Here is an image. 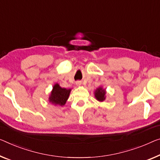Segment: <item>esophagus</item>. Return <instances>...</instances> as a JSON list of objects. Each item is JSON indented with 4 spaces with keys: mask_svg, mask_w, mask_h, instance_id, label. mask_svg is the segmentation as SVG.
Listing matches in <instances>:
<instances>
[{
    "mask_svg": "<svg viewBox=\"0 0 160 160\" xmlns=\"http://www.w3.org/2000/svg\"><path fill=\"white\" fill-rule=\"evenodd\" d=\"M75 84L77 85H78V86H79V85H80L81 84H82V82H81V81H77V82H75Z\"/></svg>",
    "mask_w": 160,
    "mask_h": 160,
    "instance_id": "obj_1",
    "label": "esophagus"
}]
</instances>
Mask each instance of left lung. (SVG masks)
I'll use <instances>...</instances> for the list:
<instances>
[{"label":"left lung","instance_id":"8db88e82","mask_svg":"<svg viewBox=\"0 0 160 160\" xmlns=\"http://www.w3.org/2000/svg\"><path fill=\"white\" fill-rule=\"evenodd\" d=\"M106 92L105 89L102 87H99L95 91V97L98 101L102 102L106 99Z\"/></svg>","mask_w":160,"mask_h":160}]
</instances>
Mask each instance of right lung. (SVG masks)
I'll use <instances>...</instances> for the list:
<instances>
[{
  "mask_svg": "<svg viewBox=\"0 0 160 160\" xmlns=\"http://www.w3.org/2000/svg\"><path fill=\"white\" fill-rule=\"evenodd\" d=\"M71 89H66L59 86L58 83H56L53 86L51 94L49 98V101L52 104L56 106H62L66 103L68 101L69 95H70Z\"/></svg>",
  "mask_w": 160,
  "mask_h": 160,
  "instance_id": "obj_1",
  "label": "right lung"
}]
</instances>
